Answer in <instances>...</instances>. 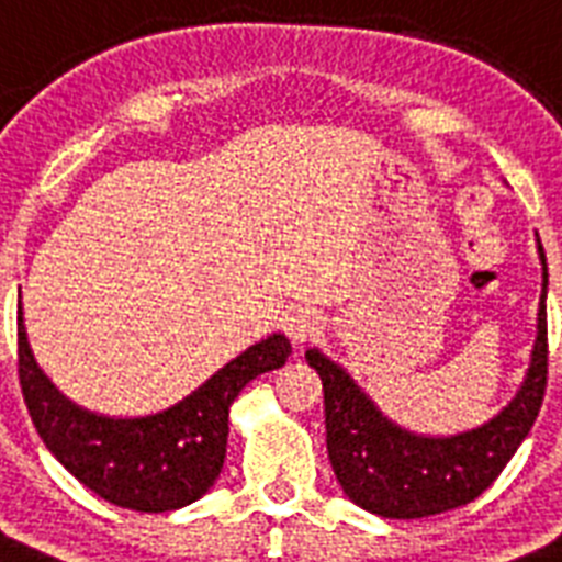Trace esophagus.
I'll return each instance as SVG.
<instances>
[{"mask_svg": "<svg viewBox=\"0 0 562 562\" xmlns=\"http://www.w3.org/2000/svg\"><path fill=\"white\" fill-rule=\"evenodd\" d=\"M282 331L289 334L294 342H311L323 331V317L314 308H291L282 317Z\"/></svg>", "mask_w": 562, "mask_h": 562, "instance_id": "esophagus-1", "label": "esophagus"}]
</instances>
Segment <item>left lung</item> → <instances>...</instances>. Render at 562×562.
I'll use <instances>...</instances> for the list:
<instances>
[{"mask_svg":"<svg viewBox=\"0 0 562 562\" xmlns=\"http://www.w3.org/2000/svg\"><path fill=\"white\" fill-rule=\"evenodd\" d=\"M543 266V291L537 308V337L520 389L492 419L457 434H417L397 426L376 408L339 362L319 348L305 360L323 380L325 442L337 483L351 503L391 520H417L451 512L488 488L529 437L546 394V294L549 268L537 237Z\"/></svg>","mask_w":562,"mask_h":562,"instance_id":"left-lung-1","label":"left lung"}]
</instances>
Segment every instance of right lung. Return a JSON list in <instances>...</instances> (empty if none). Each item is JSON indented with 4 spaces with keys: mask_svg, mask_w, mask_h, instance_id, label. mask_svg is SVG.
<instances>
[{
    "mask_svg": "<svg viewBox=\"0 0 562 562\" xmlns=\"http://www.w3.org/2000/svg\"><path fill=\"white\" fill-rule=\"evenodd\" d=\"M16 325L19 383L42 442L93 494L148 514L173 512L209 492L225 463L231 403L254 376L285 366L291 353L285 334H268L162 412L108 417L65 397L40 369L22 300Z\"/></svg>",
    "mask_w": 562,
    "mask_h": 562,
    "instance_id": "1",
    "label": "right lung"
}]
</instances>
